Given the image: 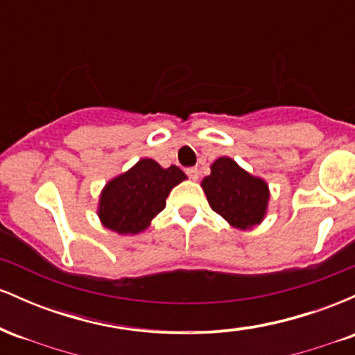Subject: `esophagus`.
<instances>
[{
  "label": "esophagus",
  "mask_w": 355,
  "mask_h": 355,
  "mask_svg": "<svg viewBox=\"0 0 355 355\" xmlns=\"http://www.w3.org/2000/svg\"><path fill=\"white\" fill-rule=\"evenodd\" d=\"M187 175H189V178H191V180H197V178H198V168H195V166H191V168H187Z\"/></svg>",
  "instance_id": "1"
}]
</instances>
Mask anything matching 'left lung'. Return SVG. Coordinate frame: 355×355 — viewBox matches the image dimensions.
I'll use <instances>...</instances> for the list:
<instances>
[{"instance_id":"left-lung-1","label":"left lung","mask_w":355,"mask_h":355,"mask_svg":"<svg viewBox=\"0 0 355 355\" xmlns=\"http://www.w3.org/2000/svg\"><path fill=\"white\" fill-rule=\"evenodd\" d=\"M210 175L202 180L211 210L222 215L240 230L259 225L266 217L268 185L254 177L229 157H220L210 166Z\"/></svg>"}]
</instances>
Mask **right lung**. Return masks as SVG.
<instances>
[{
    "mask_svg": "<svg viewBox=\"0 0 355 355\" xmlns=\"http://www.w3.org/2000/svg\"><path fill=\"white\" fill-rule=\"evenodd\" d=\"M185 178L187 175L178 166L162 168L152 158H141L101 190V223L120 235L140 234L165 209L166 197L173 187Z\"/></svg>",
    "mask_w": 355,
    "mask_h": 355,
    "instance_id": "add662e5",
    "label": "right lung"
}]
</instances>
